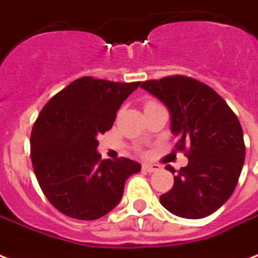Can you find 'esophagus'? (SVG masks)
<instances>
[{
  "mask_svg": "<svg viewBox=\"0 0 258 258\" xmlns=\"http://www.w3.org/2000/svg\"><path fill=\"white\" fill-rule=\"evenodd\" d=\"M161 169L158 165H153V163H143L142 165V170L146 172H155Z\"/></svg>",
  "mask_w": 258,
  "mask_h": 258,
  "instance_id": "34e87169",
  "label": "esophagus"
}]
</instances>
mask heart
<instances>
[{
	"mask_svg": "<svg viewBox=\"0 0 258 258\" xmlns=\"http://www.w3.org/2000/svg\"><path fill=\"white\" fill-rule=\"evenodd\" d=\"M150 103H153V101H149V103H147V104H150Z\"/></svg>",
	"mask_w": 258,
	"mask_h": 258,
	"instance_id": "1",
	"label": "heart"
}]
</instances>
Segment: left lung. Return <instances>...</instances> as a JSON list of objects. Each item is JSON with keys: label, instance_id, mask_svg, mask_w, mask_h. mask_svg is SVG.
<instances>
[{"label": "left lung", "instance_id": "left-lung-1", "mask_svg": "<svg viewBox=\"0 0 258 258\" xmlns=\"http://www.w3.org/2000/svg\"><path fill=\"white\" fill-rule=\"evenodd\" d=\"M167 107L175 150L188 159L171 190L162 194L163 208L182 218L198 220L218 210L232 196L245 161L242 128L226 101L204 83L186 76H167L141 83ZM166 170H175L166 166Z\"/></svg>", "mask_w": 258, "mask_h": 258}]
</instances>
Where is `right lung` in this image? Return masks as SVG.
Returning a JSON list of instances; mask_svg holds the SVG:
<instances>
[{"label": "right lung", "instance_id": "1", "mask_svg": "<svg viewBox=\"0 0 258 258\" xmlns=\"http://www.w3.org/2000/svg\"><path fill=\"white\" fill-rule=\"evenodd\" d=\"M141 83L93 78L72 82L50 99L30 134V158L42 192L58 212L76 220L105 216L121 200L141 163L101 161L97 135L112 127L121 103Z\"/></svg>", "mask_w": 258, "mask_h": 258}]
</instances>
